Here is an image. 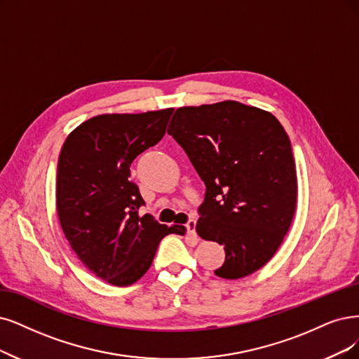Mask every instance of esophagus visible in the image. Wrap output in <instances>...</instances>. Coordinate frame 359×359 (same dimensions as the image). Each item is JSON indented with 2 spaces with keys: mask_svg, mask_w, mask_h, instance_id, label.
<instances>
[{
  "mask_svg": "<svg viewBox=\"0 0 359 359\" xmlns=\"http://www.w3.org/2000/svg\"><path fill=\"white\" fill-rule=\"evenodd\" d=\"M195 228H196V222H195V220H189V222L187 223V231H188V233H189V235H194V236L196 238V231H195Z\"/></svg>",
  "mask_w": 359,
  "mask_h": 359,
  "instance_id": "esophagus-1",
  "label": "esophagus"
}]
</instances>
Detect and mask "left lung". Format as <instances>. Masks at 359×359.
I'll list each match as a JSON object with an SVG mask.
<instances>
[{
    "instance_id": "8db88e82",
    "label": "left lung",
    "mask_w": 359,
    "mask_h": 359,
    "mask_svg": "<svg viewBox=\"0 0 359 359\" xmlns=\"http://www.w3.org/2000/svg\"><path fill=\"white\" fill-rule=\"evenodd\" d=\"M167 133L205 183L196 232L224 248L215 273L238 280L264 266L297 203L296 163L281 123L256 106L224 100L182 106Z\"/></svg>"
}]
</instances>
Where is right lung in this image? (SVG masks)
<instances>
[{"instance_id":"right-lung-1","label":"right lung","mask_w":359,"mask_h":359,"mask_svg":"<svg viewBox=\"0 0 359 359\" xmlns=\"http://www.w3.org/2000/svg\"><path fill=\"white\" fill-rule=\"evenodd\" d=\"M172 108L103 114L79 124L59 155L56 205L60 226L78 259L103 281L127 287L151 268L159 241L184 235L182 224L139 215L144 204L130 180L135 158L165 135Z\"/></svg>"}]
</instances>
